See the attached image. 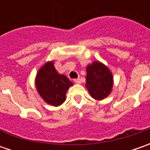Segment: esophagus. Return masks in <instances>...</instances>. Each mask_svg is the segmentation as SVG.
<instances>
[{
    "instance_id": "obj_1",
    "label": "esophagus",
    "mask_w": 150,
    "mask_h": 150,
    "mask_svg": "<svg viewBox=\"0 0 150 150\" xmlns=\"http://www.w3.org/2000/svg\"><path fill=\"white\" fill-rule=\"evenodd\" d=\"M74 83H81V80H80V78H76V79H74Z\"/></svg>"
}]
</instances>
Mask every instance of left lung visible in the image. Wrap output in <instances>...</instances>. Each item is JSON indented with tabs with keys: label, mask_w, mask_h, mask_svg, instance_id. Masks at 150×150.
<instances>
[{
	"label": "left lung",
	"mask_w": 150,
	"mask_h": 150,
	"mask_svg": "<svg viewBox=\"0 0 150 150\" xmlns=\"http://www.w3.org/2000/svg\"><path fill=\"white\" fill-rule=\"evenodd\" d=\"M86 88L91 96L102 100L111 93L112 75L108 68L99 62H94L87 67Z\"/></svg>",
	"instance_id": "8db88e82"
}]
</instances>
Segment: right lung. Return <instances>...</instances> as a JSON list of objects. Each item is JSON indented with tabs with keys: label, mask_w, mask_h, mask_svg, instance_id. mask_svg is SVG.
I'll use <instances>...</instances> for the list:
<instances>
[{
	"label": "right lung",
	"mask_w": 150,
	"mask_h": 150,
	"mask_svg": "<svg viewBox=\"0 0 150 150\" xmlns=\"http://www.w3.org/2000/svg\"><path fill=\"white\" fill-rule=\"evenodd\" d=\"M72 83L65 75H60L53 62H47L38 72L36 87L44 101L52 106H59L66 99V93Z\"/></svg>",
	"instance_id": "1"
}]
</instances>
